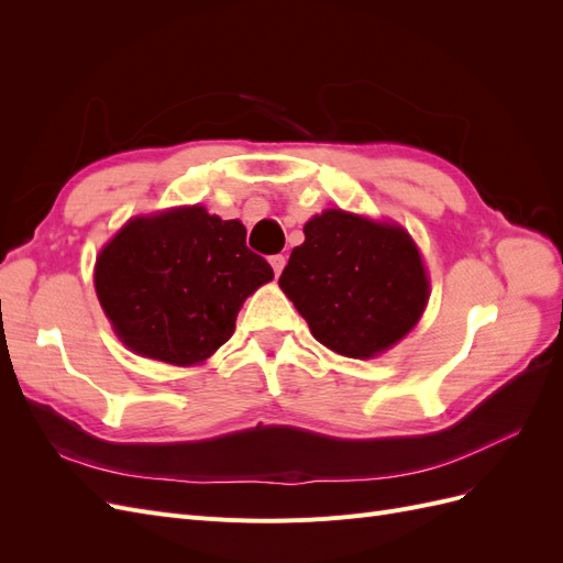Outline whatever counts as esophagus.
I'll list each match as a JSON object with an SVG mask.
<instances>
[{
	"label": "esophagus",
	"mask_w": 563,
	"mask_h": 563,
	"mask_svg": "<svg viewBox=\"0 0 563 563\" xmlns=\"http://www.w3.org/2000/svg\"><path fill=\"white\" fill-rule=\"evenodd\" d=\"M269 265H272V269H275V275L279 277L282 275V269H284V265H286V258L282 253H277V255H269Z\"/></svg>",
	"instance_id": "obj_1"
}]
</instances>
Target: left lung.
<instances>
[{
  "instance_id": "obj_1",
  "label": "left lung",
  "mask_w": 563,
  "mask_h": 563,
  "mask_svg": "<svg viewBox=\"0 0 563 563\" xmlns=\"http://www.w3.org/2000/svg\"><path fill=\"white\" fill-rule=\"evenodd\" d=\"M302 232L279 286L321 345L366 360L416 327L430 284L401 228L331 209Z\"/></svg>"
}]
</instances>
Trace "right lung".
I'll list each match as a JSON object with an SVG mask.
<instances>
[{
    "mask_svg": "<svg viewBox=\"0 0 563 563\" xmlns=\"http://www.w3.org/2000/svg\"><path fill=\"white\" fill-rule=\"evenodd\" d=\"M272 277L240 220L190 207L131 220L98 255L96 294L126 347L190 366L228 343L242 302Z\"/></svg>",
    "mask_w": 563,
    "mask_h": 563,
    "instance_id": "1",
    "label": "right lung"
}]
</instances>
